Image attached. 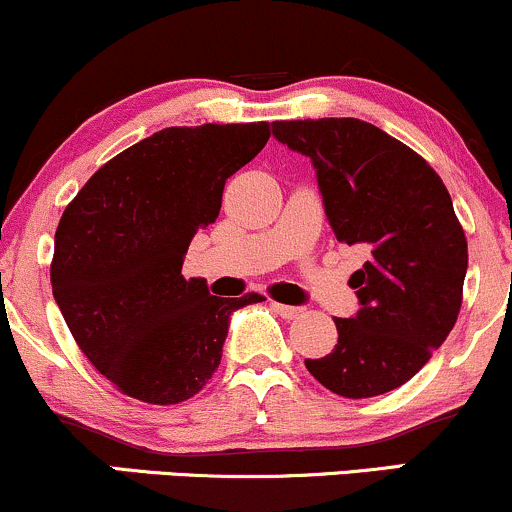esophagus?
Listing matches in <instances>:
<instances>
[{
	"label": "esophagus",
	"mask_w": 512,
	"mask_h": 512,
	"mask_svg": "<svg viewBox=\"0 0 512 512\" xmlns=\"http://www.w3.org/2000/svg\"><path fill=\"white\" fill-rule=\"evenodd\" d=\"M272 308L279 313L281 317H286V320H291V317H298L303 313V308H298V305H284V303H272Z\"/></svg>",
	"instance_id": "1"
}]
</instances>
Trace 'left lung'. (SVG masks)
<instances>
[{
	"label": "left lung",
	"mask_w": 512,
	"mask_h": 512,
	"mask_svg": "<svg viewBox=\"0 0 512 512\" xmlns=\"http://www.w3.org/2000/svg\"><path fill=\"white\" fill-rule=\"evenodd\" d=\"M308 156L334 236L368 250L351 274L358 313L305 368L334 395H385L414 378L448 339L462 305L467 238L440 175L407 144L356 117L274 122Z\"/></svg>",
	"instance_id": "1"
}]
</instances>
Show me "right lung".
Segmentation results:
<instances>
[{
    "label": "right lung",
    "mask_w": 512,
    "mask_h": 512,
    "mask_svg": "<svg viewBox=\"0 0 512 512\" xmlns=\"http://www.w3.org/2000/svg\"><path fill=\"white\" fill-rule=\"evenodd\" d=\"M267 139V122L166 127L110 158L64 209L52 296L79 349L125 395L195 397L219 368L231 315L262 301L211 296L182 262L219 216L226 180Z\"/></svg>",
    "instance_id": "obj_1"
}]
</instances>
